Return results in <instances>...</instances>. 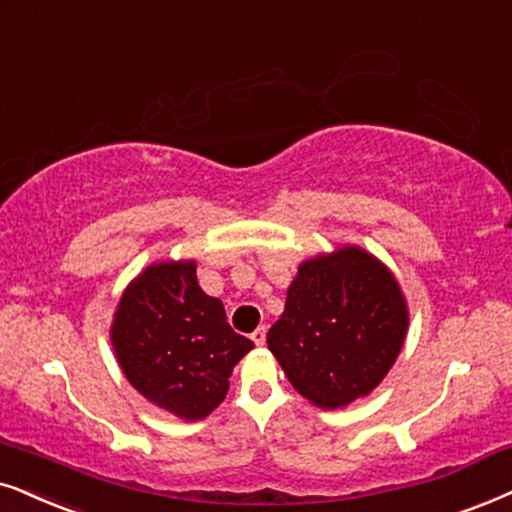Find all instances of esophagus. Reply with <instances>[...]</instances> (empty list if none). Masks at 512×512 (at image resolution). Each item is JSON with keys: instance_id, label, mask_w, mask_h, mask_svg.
Masks as SVG:
<instances>
[{"instance_id": "34e87169", "label": "esophagus", "mask_w": 512, "mask_h": 512, "mask_svg": "<svg viewBox=\"0 0 512 512\" xmlns=\"http://www.w3.org/2000/svg\"><path fill=\"white\" fill-rule=\"evenodd\" d=\"M250 338H252V342H255V345H264V340H267V328H264V326L255 328Z\"/></svg>"}]
</instances>
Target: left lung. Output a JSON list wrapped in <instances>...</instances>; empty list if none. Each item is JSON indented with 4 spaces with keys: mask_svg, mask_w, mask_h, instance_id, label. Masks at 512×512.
Here are the masks:
<instances>
[{
    "mask_svg": "<svg viewBox=\"0 0 512 512\" xmlns=\"http://www.w3.org/2000/svg\"><path fill=\"white\" fill-rule=\"evenodd\" d=\"M406 326L394 276L368 252L345 248L297 269L267 345L302 397L340 409L385 378Z\"/></svg>",
    "mask_w": 512,
    "mask_h": 512,
    "instance_id": "8db88e82",
    "label": "left lung"
}]
</instances>
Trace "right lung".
I'll return each mask as SVG.
<instances>
[{
    "instance_id": "add662e5",
    "label": "right lung",
    "mask_w": 512,
    "mask_h": 512,
    "mask_svg": "<svg viewBox=\"0 0 512 512\" xmlns=\"http://www.w3.org/2000/svg\"><path fill=\"white\" fill-rule=\"evenodd\" d=\"M122 373L160 409L205 418L229 392V375L252 349L224 304L196 281L193 262L153 264L122 295L113 323Z\"/></svg>"
}]
</instances>
